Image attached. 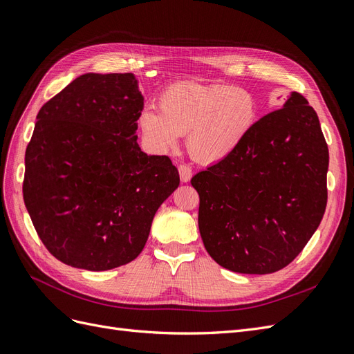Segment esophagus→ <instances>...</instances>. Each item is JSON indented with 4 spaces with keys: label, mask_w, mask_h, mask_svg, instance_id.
<instances>
[{
    "label": "esophagus",
    "mask_w": 354,
    "mask_h": 354,
    "mask_svg": "<svg viewBox=\"0 0 354 354\" xmlns=\"http://www.w3.org/2000/svg\"><path fill=\"white\" fill-rule=\"evenodd\" d=\"M178 170H179V176H180V180L182 182H189V179L192 178V169L187 165H179L178 166Z\"/></svg>",
    "instance_id": "esophagus-1"
}]
</instances>
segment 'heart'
<instances>
[{
  "label": "heart",
  "instance_id": "obj_1",
  "mask_svg": "<svg viewBox=\"0 0 354 354\" xmlns=\"http://www.w3.org/2000/svg\"><path fill=\"white\" fill-rule=\"evenodd\" d=\"M257 102L248 89L223 84L179 82L158 95V111L144 109L138 124L157 151L175 148L188 133V150L201 163L232 156L254 128Z\"/></svg>",
  "mask_w": 354,
  "mask_h": 354
}]
</instances>
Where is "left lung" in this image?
Returning <instances> with one entry per match:
<instances>
[{
  "label": "left lung",
  "instance_id": "obj_1",
  "mask_svg": "<svg viewBox=\"0 0 354 354\" xmlns=\"http://www.w3.org/2000/svg\"><path fill=\"white\" fill-rule=\"evenodd\" d=\"M328 145L299 93L254 123L222 162L191 179L200 235L212 259L238 273H273L299 256L326 207Z\"/></svg>",
  "mask_w": 354,
  "mask_h": 354
}]
</instances>
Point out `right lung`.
<instances>
[{"instance_id": "right-lung-1", "label": "right lung", "mask_w": 354, "mask_h": 354, "mask_svg": "<svg viewBox=\"0 0 354 354\" xmlns=\"http://www.w3.org/2000/svg\"><path fill=\"white\" fill-rule=\"evenodd\" d=\"M144 97L132 73H85L41 107L25 154L24 198L48 252L109 270L140 256L179 187L167 156L136 142Z\"/></svg>"}]
</instances>
